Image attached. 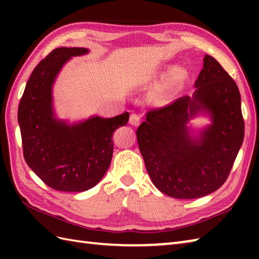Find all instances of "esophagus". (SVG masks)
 Instances as JSON below:
<instances>
[{
	"label": "esophagus",
	"mask_w": 259,
	"mask_h": 259,
	"mask_svg": "<svg viewBox=\"0 0 259 259\" xmlns=\"http://www.w3.org/2000/svg\"><path fill=\"white\" fill-rule=\"evenodd\" d=\"M129 122L131 124H134V125H138L139 122H140V117H139L138 114L133 113V114L130 115V118H129Z\"/></svg>",
	"instance_id": "34e87169"
}]
</instances>
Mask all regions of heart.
<instances>
[{
    "mask_svg": "<svg viewBox=\"0 0 259 259\" xmlns=\"http://www.w3.org/2000/svg\"><path fill=\"white\" fill-rule=\"evenodd\" d=\"M180 70L178 69V68H172V69H170L169 71H168V76L169 78H176V76H178V75H180Z\"/></svg>",
    "mask_w": 259,
    "mask_h": 259,
    "instance_id": "heart-1",
    "label": "heart"
}]
</instances>
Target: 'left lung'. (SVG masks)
Masks as SVG:
<instances>
[{
    "label": "left lung",
    "mask_w": 259,
    "mask_h": 259,
    "mask_svg": "<svg viewBox=\"0 0 259 259\" xmlns=\"http://www.w3.org/2000/svg\"><path fill=\"white\" fill-rule=\"evenodd\" d=\"M195 87L192 98L181 97L148 111L137 129L153 185L178 199H194L221 188L245 135L238 87L217 60L205 57ZM202 109L212 114L213 123L199 141H192L185 123Z\"/></svg>",
    "instance_id": "1"
}]
</instances>
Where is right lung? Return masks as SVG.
Returning a JSON list of instances; mask_svg holds the SVG:
<instances>
[{
    "mask_svg": "<svg viewBox=\"0 0 259 259\" xmlns=\"http://www.w3.org/2000/svg\"><path fill=\"white\" fill-rule=\"evenodd\" d=\"M87 52L83 48L54 49L33 70L19 104L25 161L43 183L59 191H85L102 179L111 162L113 131L129 120L128 112L74 125L54 119V79L71 57Z\"/></svg>",
    "mask_w": 259,
    "mask_h": 259,
    "instance_id": "add662e5",
    "label": "right lung"
}]
</instances>
